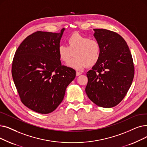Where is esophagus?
I'll use <instances>...</instances> for the list:
<instances>
[{"label":"esophagus","instance_id":"1","mask_svg":"<svg viewBox=\"0 0 147 147\" xmlns=\"http://www.w3.org/2000/svg\"><path fill=\"white\" fill-rule=\"evenodd\" d=\"M82 74V72L76 71V76H79V75H80V74Z\"/></svg>","mask_w":147,"mask_h":147}]
</instances>
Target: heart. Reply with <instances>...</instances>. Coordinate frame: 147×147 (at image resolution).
<instances>
[{
    "instance_id": "heart-1",
    "label": "heart",
    "mask_w": 147,
    "mask_h": 147,
    "mask_svg": "<svg viewBox=\"0 0 147 147\" xmlns=\"http://www.w3.org/2000/svg\"><path fill=\"white\" fill-rule=\"evenodd\" d=\"M68 46L59 44L58 54L59 59L67 63L74 58L67 65L81 70L85 66L92 67L98 62L101 56V46L99 42L79 33H74L67 38Z\"/></svg>"
}]
</instances>
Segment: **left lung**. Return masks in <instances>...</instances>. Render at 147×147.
Returning <instances> with one entry per match:
<instances>
[{"mask_svg": "<svg viewBox=\"0 0 147 147\" xmlns=\"http://www.w3.org/2000/svg\"><path fill=\"white\" fill-rule=\"evenodd\" d=\"M94 36L101 46V56L92 69L85 91L98 106H117L125 96L135 74L131 54L124 38L114 32L94 29Z\"/></svg>", "mask_w": 147, "mask_h": 147, "instance_id": "obj_1", "label": "left lung"}]
</instances>
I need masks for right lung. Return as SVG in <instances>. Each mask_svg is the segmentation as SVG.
I'll return each instance as SVG.
<instances>
[{
	"label": "right lung",
	"mask_w": 147,
	"mask_h": 147,
	"mask_svg": "<svg viewBox=\"0 0 147 147\" xmlns=\"http://www.w3.org/2000/svg\"><path fill=\"white\" fill-rule=\"evenodd\" d=\"M59 33L37 31L23 40L16 50L12 76L22 103L37 113L54 111L76 77L75 70L61 64L58 47Z\"/></svg>",
	"instance_id": "1"
}]
</instances>
